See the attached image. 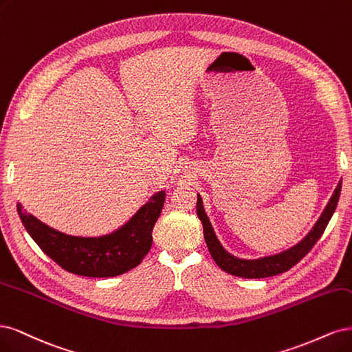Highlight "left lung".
<instances>
[{"label": "left lung", "mask_w": 352, "mask_h": 352, "mask_svg": "<svg viewBox=\"0 0 352 352\" xmlns=\"http://www.w3.org/2000/svg\"><path fill=\"white\" fill-rule=\"evenodd\" d=\"M341 188H342V179L338 183L331 200H329L323 213L320 214V218L317 219V222L314 223L310 232L305 235L298 244L292 245L291 248H288V250L280 252L278 254L265 256V257L253 258V260L235 257L225 250L222 244L219 243L217 234H214V231H213V226L208 218L205 208H203V201H201L200 195H197L196 210H197L199 219L203 223V235H205V241L208 244L209 252H210L214 262H217V265L222 270L228 272V274H231V275L247 278V279L248 278L250 279L252 278H254V279L256 278H267V276L279 275V274H282V272H287L294 265H297L300 260L311 250L313 245L322 236L329 221H331V218H332V214L338 205L339 195H341Z\"/></svg>", "instance_id": "8db88e82"}]
</instances>
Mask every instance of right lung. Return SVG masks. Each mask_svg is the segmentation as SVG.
<instances>
[{
  "mask_svg": "<svg viewBox=\"0 0 352 352\" xmlns=\"http://www.w3.org/2000/svg\"><path fill=\"white\" fill-rule=\"evenodd\" d=\"M164 201L165 191L155 192L121 228L100 236H74L56 231L21 210L20 203H17V212L29 235L56 265L76 275L111 278L140 265L149 253L152 231Z\"/></svg>",
  "mask_w": 352,
  "mask_h": 352,
  "instance_id": "obj_1",
  "label": "right lung"
}]
</instances>
